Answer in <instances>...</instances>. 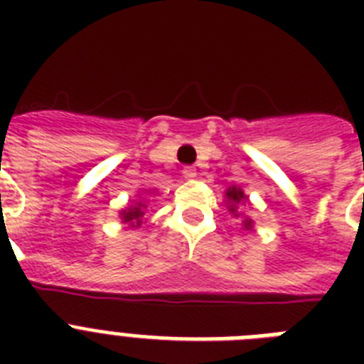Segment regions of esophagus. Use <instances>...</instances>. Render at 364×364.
I'll return each instance as SVG.
<instances>
[{"label":"esophagus","instance_id":"esophagus-1","mask_svg":"<svg viewBox=\"0 0 364 364\" xmlns=\"http://www.w3.org/2000/svg\"><path fill=\"white\" fill-rule=\"evenodd\" d=\"M183 177H185V179H194V177H196V170H194V168H183Z\"/></svg>","mask_w":364,"mask_h":364}]
</instances>
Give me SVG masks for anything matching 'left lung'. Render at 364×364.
Segmentation results:
<instances>
[{
    "instance_id": "8db88e82",
    "label": "left lung",
    "mask_w": 364,
    "mask_h": 364,
    "mask_svg": "<svg viewBox=\"0 0 364 364\" xmlns=\"http://www.w3.org/2000/svg\"><path fill=\"white\" fill-rule=\"evenodd\" d=\"M225 202H227L228 211H230L234 217H240L242 213H240L238 208H240V205L247 204V194L243 193L242 188L234 185V187L227 188V193H225ZM242 225H243V228H245V230H253V219H249V217H243Z\"/></svg>"
}]
</instances>
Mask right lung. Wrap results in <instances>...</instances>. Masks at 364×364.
Returning a JSON list of instances; mask_svg holds the SVG:
<instances>
[{
	"label": "right lung",
	"mask_w": 364,
	"mask_h": 364,
	"mask_svg": "<svg viewBox=\"0 0 364 364\" xmlns=\"http://www.w3.org/2000/svg\"><path fill=\"white\" fill-rule=\"evenodd\" d=\"M147 193H151V191H147ZM145 196H147V194H145ZM145 211H147V200L139 198L137 202L126 205L124 210H121L119 217H121V221L126 223L128 227H139L143 223Z\"/></svg>",
	"instance_id": "add662e5"
}]
</instances>
